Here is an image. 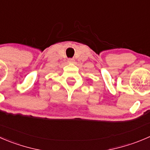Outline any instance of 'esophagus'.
I'll return each instance as SVG.
<instances>
[{"mask_svg":"<svg viewBox=\"0 0 150 150\" xmlns=\"http://www.w3.org/2000/svg\"><path fill=\"white\" fill-rule=\"evenodd\" d=\"M75 62V59H68V62L69 63H74Z\"/></svg>","mask_w":150,"mask_h":150,"instance_id":"obj_1","label":"esophagus"}]
</instances>
